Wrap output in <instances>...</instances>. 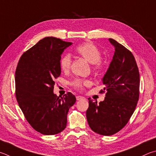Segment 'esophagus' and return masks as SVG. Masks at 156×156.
<instances>
[{
  "label": "esophagus",
  "mask_w": 156,
  "mask_h": 156,
  "mask_svg": "<svg viewBox=\"0 0 156 156\" xmlns=\"http://www.w3.org/2000/svg\"><path fill=\"white\" fill-rule=\"evenodd\" d=\"M83 99H84V97H83V96H80V95H78L76 96V100H83Z\"/></svg>",
  "instance_id": "34e87169"
}]
</instances>
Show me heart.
Returning <instances> with one entry per match:
<instances>
[{
	"instance_id": "b5f03b06",
	"label": "heart",
	"mask_w": 156,
	"mask_h": 156,
	"mask_svg": "<svg viewBox=\"0 0 156 156\" xmlns=\"http://www.w3.org/2000/svg\"><path fill=\"white\" fill-rule=\"evenodd\" d=\"M76 52L78 55L83 57L89 63H91L92 69L95 72H100L102 69L104 64L101 61V52L98 48L90 42H87L78 46L76 48ZM72 64V58L68 54L62 56L60 60V67L64 72H67L70 69ZM90 81L89 80H82L76 78L72 83V85L76 89L82 90L84 87L89 86Z\"/></svg>"
}]
</instances>
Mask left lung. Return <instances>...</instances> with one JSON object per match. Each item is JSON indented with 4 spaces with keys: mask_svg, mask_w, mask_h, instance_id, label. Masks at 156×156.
Instances as JSON below:
<instances>
[{
    "mask_svg": "<svg viewBox=\"0 0 156 156\" xmlns=\"http://www.w3.org/2000/svg\"><path fill=\"white\" fill-rule=\"evenodd\" d=\"M109 41L115 54L102 78L106 92L103 101L98 104L90 98L86 115L93 132L111 136L123 128L134 113L139 98L140 74L132 53L115 39Z\"/></svg>",
    "mask_w": 156,
    "mask_h": 156,
    "instance_id": "8db88e82",
    "label": "left lung"
}]
</instances>
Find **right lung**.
Here are the masks:
<instances>
[{
    "label": "right lung",
    "mask_w": 156,
    "mask_h": 156,
    "mask_svg": "<svg viewBox=\"0 0 156 156\" xmlns=\"http://www.w3.org/2000/svg\"><path fill=\"white\" fill-rule=\"evenodd\" d=\"M72 44L47 37L26 51L16 67L17 101L28 122L42 134L55 135L63 131L69 109L76 102L72 93L61 98L53 93L55 80L61 75V56Z\"/></svg>",
    "instance_id": "right-lung-1"
}]
</instances>
